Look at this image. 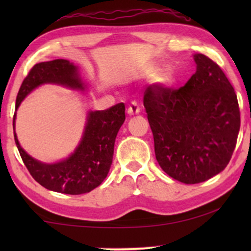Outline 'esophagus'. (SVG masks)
Here are the masks:
<instances>
[{"instance_id":"1","label":"esophagus","mask_w":251,"mask_h":251,"mask_svg":"<svg viewBox=\"0 0 251 251\" xmlns=\"http://www.w3.org/2000/svg\"><path fill=\"white\" fill-rule=\"evenodd\" d=\"M139 112H140V107H139V105L137 104V101L130 102V105L128 106V114L135 115V114H138Z\"/></svg>"}]
</instances>
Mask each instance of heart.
<instances>
[{"label":"heart","mask_w":251,"mask_h":251,"mask_svg":"<svg viewBox=\"0 0 251 251\" xmlns=\"http://www.w3.org/2000/svg\"><path fill=\"white\" fill-rule=\"evenodd\" d=\"M155 72H156V67H151L146 71V75H149V76H152V75L155 74ZM154 81H155V83L159 84L160 87L169 88L174 84V82H175L174 72L171 70L161 71L160 73L156 74V76H155V78H154Z\"/></svg>","instance_id":"b5f03b06"}]
</instances>
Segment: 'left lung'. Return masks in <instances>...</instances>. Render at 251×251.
I'll use <instances>...</instances> for the list:
<instances>
[{
	"instance_id": "obj_1",
	"label": "left lung",
	"mask_w": 251,
	"mask_h": 251,
	"mask_svg": "<svg viewBox=\"0 0 251 251\" xmlns=\"http://www.w3.org/2000/svg\"><path fill=\"white\" fill-rule=\"evenodd\" d=\"M184 87L152 84L144 94L160 167L174 179L198 184L227 166L240 130L235 91L224 72L202 53Z\"/></svg>"
}]
</instances>
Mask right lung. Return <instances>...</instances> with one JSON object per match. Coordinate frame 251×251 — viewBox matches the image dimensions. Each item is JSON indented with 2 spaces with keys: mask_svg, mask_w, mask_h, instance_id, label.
I'll return each instance as SVG.
<instances>
[{
  "mask_svg": "<svg viewBox=\"0 0 251 251\" xmlns=\"http://www.w3.org/2000/svg\"><path fill=\"white\" fill-rule=\"evenodd\" d=\"M44 83H56L84 90L77 67L65 59L34 65L20 85L16 109L28 94ZM123 102L105 111L89 112L83 136L76 150L67 159L57 163H42L22 149L15 133V142L29 174L40 185L59 193L77 195L99 186L107 176L113 161L116 135L126 120ZM16 113L13 115L15 130Z\"/></svg>",
  "mask_w": 251,
  "mask_h": 251,
  "instance_id": "1",
  "label": "right lung"
}]
</instances>
